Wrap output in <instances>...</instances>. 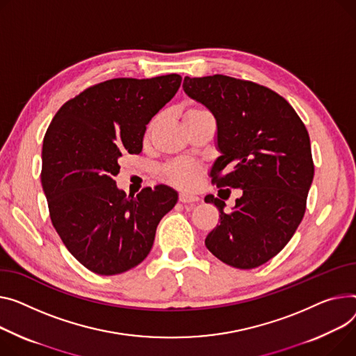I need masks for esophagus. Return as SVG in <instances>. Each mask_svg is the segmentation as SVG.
<instances>
[{"mask_svg":"<svg viewBox=\"0 0 356 356\" xmlns=\"http://www.w3.org/2000/svg\"><path fill=\"white\" fill-rule=\"evenodd\" d=\"M179 200H180L181 203H196V202H199V197L195 196V195H191V193L181 192V193L179 195Z\"/></svg>","mask_w":356,"mask_h":356,"instance_id":"34e87169","label":"esophagus"}]
</instances>
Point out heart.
Listing matches in <instances>:
<instances>
[{"label": "heart", "instance_id": "1", "mask_svg": "<svg viewBox=\"0 0 356 356\" xmlns=\"http://www.w3.org/2000/svg\"><path fill=\"white\" fill-rule=\"evenodd\" d=\"M209 113L207 110H204L203 107L199 106H193L188 107L184 114H183V120H188V118H193L202 114ZM154 127V122H152L147 127V136L152 133ZM164 176L168 177V180L176 186H181V187H192L196 184V181L199 180L200 175H202V168L200 164L195 163V161H188V160H176L172 161L170 164H168L163 170Z\"/></svg>", "mask_w": 356, "mask_h": 356}]
</instances>
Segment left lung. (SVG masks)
Segmentation results:
<instances>
[{
    "label": "left lung",
    "mask_w": 356,
    "mask_h": 356,
    "mask_svg": "<svg viewBox=\"0 0 356 356\" xmlns=\"http://www.w3.org/2000/svg\"><path fill=\"white\" fill-rule=\"evenodd\" d=\"M183 90L216 118L222 156L211 181L243 191L232 211L204 197L220 213L204 245L229 266L257 268L286 246L303 219L315 172L309 134L293 107L265 86L215 74L184 77Z\"/></svg>",
    "instance_id": "1"
}]
</instances>
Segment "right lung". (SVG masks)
<instances>
[{
  "instance_id": "add662e5",
  "label": "right lung",
  "mask_w": 356,
  "mask_h": 356,
  "mask_svg": "<svg viewBox=\"0 0 356 356\" xmlns=\"http://www.w3.org/2000/svg\"><path fill=\"white\" fill-rule=\"evenodd\" d=\"M179 74L113 79L86 88L56 113L42 141L41 184L63 243L88 270L111 276L143 262L177 192L159 184L137 196L117 187L123 154H138L152 117Z\"/></svg>"
}]
</instances>
